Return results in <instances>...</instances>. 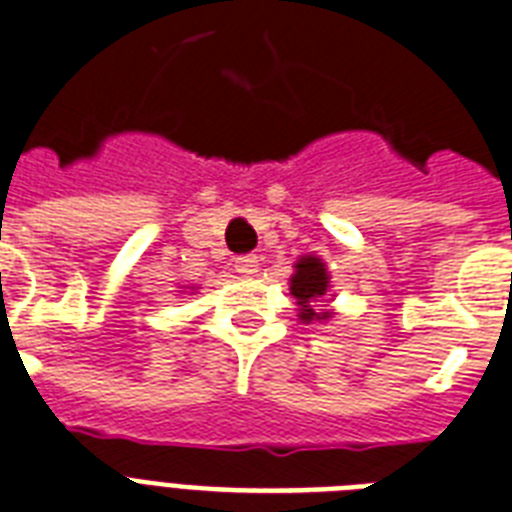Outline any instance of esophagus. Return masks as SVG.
<instances>
[{"instance_id": "1", "label": "esophagus", "mask_w": 512, "mask_h": 512, "mask_svg": "<svg viewBox=\"0 0 512 512\" xmlns=\"http://www.w3.org/2000/svg\"><path fill=\"white\" fill-rule=\"evenodd\" d=\"M235 272H240L243 277H253L259 272V259L256 256H240V259H235Z\"/></svg>"}]
</instances>
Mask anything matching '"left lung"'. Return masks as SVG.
Segmentation results:
<instances>
[{"label": "left lung", "mask_w": 512, "mask_h": 512, "mask_svg": "<svg viewBox=\"0 0 512 512\" xmlns=\"http://www.w3.org/2000/svg\"><path fill=\"white\" fill-rule=\"evenodd\" d=\"M291 296L296 299V307H299V320L301 323H326L336 315L334 310H318V301H331L326 299L328 291H331V275H328L326 261L315 256V253H307V256H299V261L293 264L291 275Z\"/></svg>", "instance_id": "left-lung-1"}]
</instances>
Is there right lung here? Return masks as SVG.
<instances>
[{
  "label": "right lung",
  "instance_id": "add662e5",
  "mask_svg": "<svg viewBox=\"0 0 512 512\" xmlns=\"http://www.w3.org/2000/svg\"><path fill=\"white\" fill-rule=\"evenodd\" d=\"M192 293H194V285H192Z\"/></svg>",
  "mask_w": 512,
  "mask_h": 512
}]
</instances>
